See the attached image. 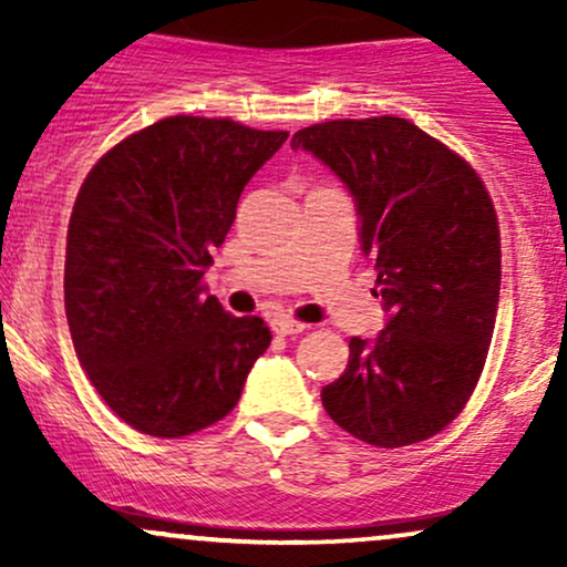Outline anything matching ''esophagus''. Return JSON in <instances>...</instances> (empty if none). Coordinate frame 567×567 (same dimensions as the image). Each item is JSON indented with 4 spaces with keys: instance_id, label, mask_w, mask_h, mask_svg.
Returning a JSON list of instances; mask_svg holds the SVG:
<instances>
[{
    "instance_id": "obj_1",
    "label": "esophagus",
    "mask_w": 567,
    "mask_h": 567,
    "mask_svg": "<svg viewBox=\"0 0 567 567\" xmlns=\"http://www.w3.org/2000/svg\"><path fill=\"white\" fill-rule=\"evenodd\" d=\"M271 330H275L277 336H298L303 333L306 324L298 320H290V317H275V320H271Z\"/></svg>"
}]
</instances>
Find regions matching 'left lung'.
<instances>
[{"mask_svg":"<svg viewBox=\"0 0 567 567\" xmlns=\"http://www.w3.org/2000/svg\"><path fill=\"white\" fill-rule=\"evenodd\" d=\"M290 146L349 188L386 311L373 341L351 338L349 365L322 389V405L368 445L432 437L472 396L496 324L501 239L483 181L402 116L322 122Z\"/></svg>","mask_w":567,"mask_h":567,"instance_id":"1","label":"left lung"}]
</instances>
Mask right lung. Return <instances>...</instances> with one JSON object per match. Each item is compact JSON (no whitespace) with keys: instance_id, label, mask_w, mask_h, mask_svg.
<instances>
[{"instance_id":"right-lung-1","label":"right lung","mask_w":567,"mask_h":567,"mask_svg":"<svg viewBox=\"0 0 567 567\" xmlns=\"http://www.w3.org/2000/svg\"><path fill=\"white\" fill-rule=\"evenodd\" d=\"M285 130L167 116L116 143L76 194L63 298L76 360L125 424L186 437L216 424L269 349L202 285L247 181Z\"/></svg>"}]
</instances>
